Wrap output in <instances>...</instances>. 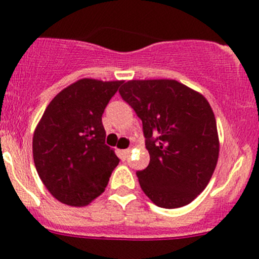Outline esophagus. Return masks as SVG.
<instances>
[{
    "label": "esophagus",
    "mask_w": 259,
    "mask_h": 259,
    "mask_svg": "<svg viewBox=\"0 0 259 259\" xmlns=\"http://www.w3.org/2000/svg\"><path fill=\"white\" fill-rule=\"evenodd\" d=\"M122 154H123V157H124V158L130 157V154H131V149H125V150H122Z\"/></svg>",
    "instance_id": "1"
}]
</instances>
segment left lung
I'll use <instances>...</instances> for the list:
<instances>
[{"mask_svg":"<svg viewBox=\"0 0 259 259\" xmlns=\"http://www.w3.org/2000/svg\"><path fill=\"white\" fill-rule=\"evenodd\" d=\"M143 122L150 162L137 171L141 189L164 209L191 203L206 188L219 155L207 100L176 80H130L119 89Z\"/></svg>","mask_w":259,"mask_h":259,"instance_id":"obj_1","label":"left lung"}]
</instances>
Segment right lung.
<instances>
[{
    "mask_svg": "<svg viewBox=\"0 0 259 259\" xmlns=\"http://www.w3.org/2000/svg\"><path fill=\"white\" fill-rule=\"evenodd\" d=\"M123 81L81 79L53 98L33 134V162L53 197L85 206L106 188L119 158L105 144L102 114Z\"/></svg>",
    "mask_w": 259,
    "mask_h": 259,
    "instance_id": "right-lung-1",
    "label": "right lung"
}]
</instances>
